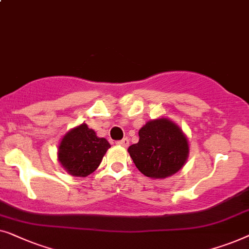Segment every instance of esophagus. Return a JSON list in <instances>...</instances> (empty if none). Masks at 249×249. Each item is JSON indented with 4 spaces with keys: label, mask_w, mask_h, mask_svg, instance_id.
Wrapping results in <instances>:
<instances>
[{
    "label": "esophagus",
    "mask_w": 249,
    "mask_h": 249,
    "mask_svg": "<svg viewBox=\"0 0 249 249\" xmlns=\"http://www.w3.org/2000/svg\"><path fill=\"white\" fill-rule=\"evenodd\" d=\"M116 144L121 145V146H125V148H126V146H128L129 141H128L127 138H124L123 140H120V141H117Z\"/></svg>",
    "instance_id": "esophagus-1"
}]
</instances>
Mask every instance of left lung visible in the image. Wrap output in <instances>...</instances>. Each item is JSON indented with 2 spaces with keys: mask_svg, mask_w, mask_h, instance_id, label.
I'll use <instances>...</instances> for the list:
<instances>
[{
  "mask_svg": "<svg viewBox=\"0 0 249 249\" xmlns=\"http://www.w3.org/2000/svg\"><path fill=\"white\" fill-rule=\"evenodd\" d=\"M139 142L127 151L144 176L163 179L176 174L186 162L188 140L179 126L168 118L149 121L139 131Z\"/></svg>",
  "mask_w": 249,
  "mask_h": 249,
  "instance_id": "left-lung-1",
  "label": "left lung"
}]
</instances>
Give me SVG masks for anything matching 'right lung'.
<instances>
[{
	"instance_id": "right-lung-1",
	"label": "right lung",
	"mask_w": 249,
	"mask_h": 249,
	"mask_svg": "<svg viewBox=\"0 0 249 249\" xmlns=\"http://www.w3.org/2000/svg\"><path fill=\"white\" fill-rule=\"evenodd\" d=\"M110 144L105 138L81 124L63 136L58 145L57 158L63 168L75 177H87L99 167Z\"/></svg>"
}]
</instances>
